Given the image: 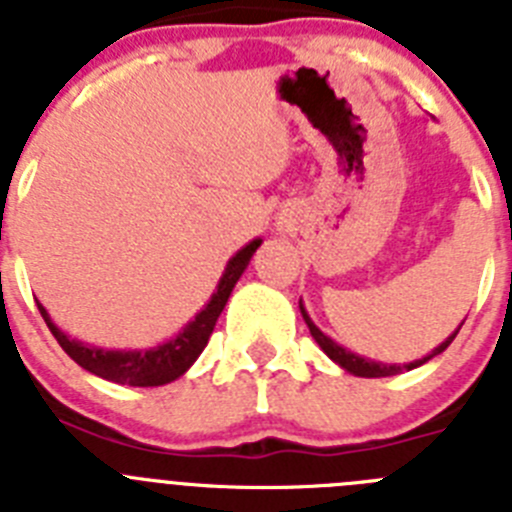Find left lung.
<instances>
[{"label":"left lung","mask_w":512,"mask_h":512,"mask_svg":"<svg viewBox=\"0 0 512 512\" xmlns=\"http://www.w3.org/2000/svg\"><path fill=\"white\" fill-rule=\"evenodd\" d=\"M300 312H302V318H305L307 328H310V336L315 338V343H318V346L323 348L325 354H328V359L336 361V364L341 366V369H346L348 374H354V377H366V379H372V377H392V374H400V372H410V369H418V366H423L425 361H431L433 356L443 354V351H446V348L451 346V341H454V338H456V333H459L461 325H464V320H461L459 328H456L454 333H451V336L446 338V341L438 343V346L433 348V351L428 356H423V359H415V361H410V364H402L400 366V364H382V361L366 359V356L354 354V351H348V348H343L341 343H336L330 336H325L323 330H320L318 325L312 323V318H310V315H307V310H305V305H302V300H300Z\"/></svg>","instance_id":"8db88e82"}]
</instances>
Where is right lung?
Masks as SVG:
<instances>
[{"label": "right lung", "instance_id": "add662e5", "mask_svg": "<svg viewBox=\"0 0 512 512\" xmlns=\"http://www.w3.org/2000/svg\"><path fill=\"white\" fill-rule=\"evenodd\" d=\"M259 246L261 238H253L251 243H246L241 251L235 253L233 259L225 264L223 277L217 282L215 292L207 300V305L176 336L166 338L164 343H156L151 348H102L92 346V343L76 341V338H71L69 333H63L53 323L51 315H48V310L43 305H38V310L43 315L45 325L51 328L53 338L61 343L63 351L81 369H87V372L97 374V377L107 379V382L128 384V387H161V384H169L182 377L189 366L200 359V354L205 351L207 341L212 336V328H215L217 318H220V312L228 305V297L233 292L235 282L241 279L248 261H251V256Z\"/></svg>", "mask_w": 512, "mask_h": 512}]
</instances>
